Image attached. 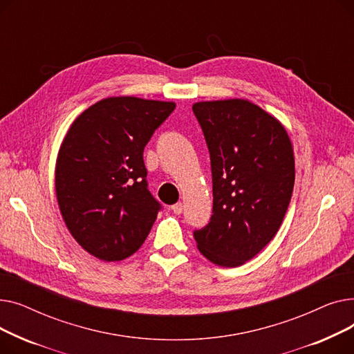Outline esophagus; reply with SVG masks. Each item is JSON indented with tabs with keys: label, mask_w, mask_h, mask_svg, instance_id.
<instances>
[{
	"label": "esophagus",
	"mask_w": 354,
	"mask_h": 354,
	"mask_svg": "<svg viewBox=\"0 0 354 354\" xmlns=\"http://www.w3.org/2000/svg\"><path fill=\"white\" fill-rule=\"evenodd\" d=\"M171 209H172V211H174V214H176V215L182 214V211H183V205H182V202H178V203H175V205H172V207H171Z\"/></svg>",
	"instance_id": "34e87169"
}]
</instances>
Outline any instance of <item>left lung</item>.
<instances>
[{
	"label": "left lung",
	"instance_id": "8db88e82",
	"mask_svg": "<svg viewBox=\"0 0 354 354\" xmlns=\"http://www.w3.org/2000/svg\"><path fill=\"white\" fill-rule=\"evenodd\" d=\"M205 136L212 172V216L194 231L211 263L238 267L261 251L280 228L294 188V155L284 126L243 100L192 106Z\"/></svg>",
	"mask_w": 354,
	"mask_h": 354
}]
</instances>
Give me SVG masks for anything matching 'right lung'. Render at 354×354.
<instances>
[{
  "label": "right lung",
  "instance_id": "add662e5",
  "mask_svg": "<svg viewBox=\"0 0 354 354\" xmlns=\"http://www.w3.org/2000/svg\"><path fill=\"white\" fill-rule=\"evenodd\" d=\"M175 103L109 97L73 122L55 163V194L73 238L103 261L135 254L160 203L147 189L143 149Z\"/></svg>",
  "mask_w": 354,
  "mask_h": 354
}]
</instances>
